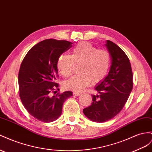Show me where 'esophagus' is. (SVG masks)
Returning <instances> with one entry per match:
<instances>
[{
  "instance_id": "1",
  "label": "esophagus",
  "mask_w": 152,
  "mask_h": 152,
  "mask_svg": "<svg viewBox=\"0 0 152 152\" xmlns=\"http://www.w3.org/2000/svg\"><path fill=\"white\" fill-rule=\"evenodd\" d=\"M80 95H81L80 93H77V92H74V93H73V95H75V96H80Z\"/></svg>"
}]
</instances>
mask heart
I'll list each match as a JSON object with an SVG mask.
<instances>
[{
    "label": "heart",
    "instance_id": "b5f03b06",
    "mask_svg": "<svg viewBox=\"0 0 152 152\" xmlns=\"http://www.w3.org/2000/svg\"><path fill=\"white\" fill-rule=\"evenodd\" d=\"M75 64L79 65L80 74L65 82L66 89L81 92L91 83L103 80L109 72L110 56L107 51L98 50L88 42H81L73 48L72 54H61L57 61V68L64 77H70Z\"/></svg>",
    "mask_w": 152,
    "mask_h": 152
}]
</instances>
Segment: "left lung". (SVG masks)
Segmentation results:
<instances>
[{
  "label": "left lung",
  "mask_w": 152,
  "mask_h": 152,
  "mask_svg": "<svg viewBox=\"0 0 152 152\" xmlns=\"http://www.w3.org/2000/svg\"><path fill=\"white\" fill-rule=\"evenodd\" d=\"M105 46L111 57L108 75L95 88L98 95H92L91 105L83 109L90 120L102 123L115 117L124 108L133 88V74L129 57L111 41Z\"/></svg>",
  "instance_id": "left-lung-1"
}]
</instances>
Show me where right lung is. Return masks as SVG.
<instances>
[{
  "mask_svg": "<svg viewBox=\"0 0 152 152\" xmlns=\"http://www.w3.org/2000/svg\"><path fill=\"white\" fill-rule=\"evenodd\" d=\"M65 40L47 39L32 47L24 57L18 73L19 95L24 107L40 121L52 122L62 113L63 105L72 91L58 93L57 61L72 47Z\"/></svg>",
  "mask_w": 152,
  "mask_h": 152,
  "instance_id": "obj_1",
  "label": "right lung"
}]
</instances>
